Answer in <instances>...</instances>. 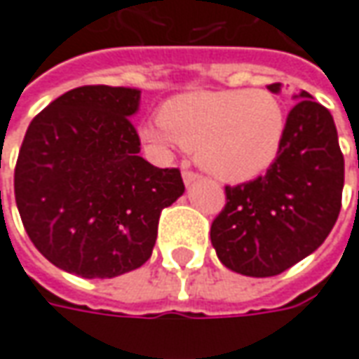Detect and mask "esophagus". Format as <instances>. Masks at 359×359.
<instances>
[{
  "instance_id": "34e87169",
  "label": "esophagus",
  "mask_w": 359,
  "mask_h": 359,
  "mask_svg": "<svg viewBox=\"0 0 359 359\" xmlns=\"http://www.w3.org/2000/svg\"><path fill=\"white\" fill-rule=\"evenodd\" d=\"M198 179H201V175H198V172H192V170H182V180H184V184H187V187H191L192 182Z\"/></svg>"
}]
</instances>
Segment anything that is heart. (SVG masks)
<instances>
[{
	"instance_id": "b5f03b06",
	"label": "heart",
	"mask_w": 359,
	"mask_h": 359,
	"mask_svg": "<svg viewBox=\"0 0 359 359\" xmlns=\"http://www.w3.org/2000/svg\"><path fill=\"white\" fill-rule=\"evenodd\" d=\"M286 133V113L264 89L194 91L170 99L161 123L141 129L142 141L161 153L184 149L198 165L226 182L252 180L276 161Z\"/></svg>"
}]
</instances>
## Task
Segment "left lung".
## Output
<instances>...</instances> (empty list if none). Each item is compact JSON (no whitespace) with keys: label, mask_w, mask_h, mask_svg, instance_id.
Returning <instances> with one entry per match:
<instances>
[{"label":"left lung","mask_w":359,"mask_h":359,"mask_svg":"<svg viewBox=\"0 0 359 359\" xmlns=\"http://www.w3.org/2000/svg\"><path fill=\"white\" fill-rule=\"evenodd\" d=\"M278 93L280 83L268 85ZM276 161L258 179L226 187L210 241L222 264L254 278L276 276L312 254L341 206L344 155L326 107L296 95Z\"/></svg>","instance_id":"left-lung-1"}]
</instances>
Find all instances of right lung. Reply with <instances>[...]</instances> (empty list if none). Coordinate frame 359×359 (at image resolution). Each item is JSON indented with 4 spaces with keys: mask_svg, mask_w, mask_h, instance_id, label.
<instances>
[{
    "mask_svg": "<svg viewBox=\"0 0 359 359\" xmlns=\"http://www.w3.org/2000/svg\"><path fill=\"white\" fill-rule=\"evenodd\" d=\"M139 89L85 85L33 118L15 203L35 248L81 278H115L153 254L158 218L184 192L179 168L147 163L130 118Z\"/></svg>",
    "mask_w": 359,
    "mask_h": 359,
    "instance_id": "right-lung-1",
    "label": "right lung"
}]
</instances>
